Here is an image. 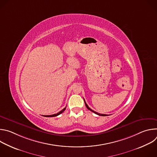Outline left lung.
Masks as SVG:
<instances>
[{
	"mask_svg": "<svg viewBox=\"0 0 157 157\" xmlns=\"http://www.w3.org/2000/svg\"><path fill=\"white\" fill-rule=\"evenodd\" d=\"M84 103H85V105H86V107L89 110H91V111H92L93 113H95L96 114H97V115H99V116H107V115L106 114H99V113H98L97 112H95V111H94L93 110H92L91 108H89V106L87 105V104H86V102H85V100H84Z\"/></svg>",
	"mask_w": 157,
	"mask_h": 157,
	"instance_id": "obj_1",
	"label": "left lung"
}]
</instances>
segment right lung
Returning <instances> with one entry per match:
<instances>
[{
	"label": "right lung",
	"instance_id": "add662e5",
	"mask_svg": "<svg viewBox=\"0 0 157 157\" xmlns=\"http://www.w3.org/2000/svg\"><path fill=\"white\" fill-rule=\"evenodd\" d=\"M66 109V107H64L63 110H61V111H59V113H58L57 114H53V115H50V116H44V117H56L59 114H61L62 113H63V112Z\"/></svg>",
	"mask_w": 157,
	"mask_h": 157
}]
</instances>
